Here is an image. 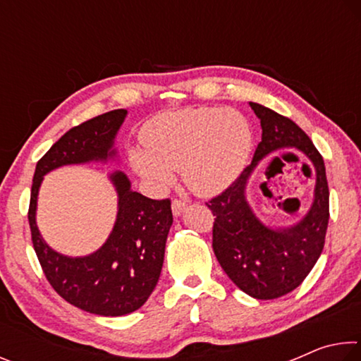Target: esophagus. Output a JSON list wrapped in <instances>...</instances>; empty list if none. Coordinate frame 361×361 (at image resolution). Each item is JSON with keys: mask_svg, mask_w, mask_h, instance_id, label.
Masks as SVG:
<instances>
[{"mask_svg": "<svg viewBox=\"0 0 361 361\" xmlns=\"http://www.w3.org/2000/svg\"><path fill=\"white\" fill-rule=\"evenodd\" d=\"M186 210V204L183 202V200H173L172 202V213H173V216H181L183 215V212Z\"/></svg>", "mask_w": 361, "mask_h": 361, "instance_id": "obj_1", "label": "esophagus"}]
</instances>
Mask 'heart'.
<instances>
[{"label":"heart","instance_id":"1","mask_svg":"<svg viewBox=\"0 0 361 361\" xmlns=\"http://www.w3.org/2000/svg\"><path fill=\"white\" fill-rule=\"evenodd\" d=\"M142 146L129 149L133 172L151 191L173 185L175 170L192 192L210 197L234 183L253 149V129L232 108H185L151 119Z\"/></svg>","mask_w":361,"mask_h":361}]
</instances>
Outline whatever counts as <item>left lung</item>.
Here are the masks:
<instances>
[{
  "mask_svg": "<svg viewBox=\"0 0 361 361\" xmlns=\"http://www.w3.org/2000/svg\"><path fill=\"white\" fill-rule=\"evenodd\" d=\"M250 106L262 129L253 161L207 205L216 216L213 252L223 271L248 296L276 299L298 288L320 258L329 219V191L323 157L301 127L259 103L250 102ZM288 147L304 154L316 170L313 205L299 222L271 226L251 209L246 186L262 158Z\"/></svg>",
  "mask_w": 361,
  "mask_h": 361,
  "instance_id": "obj_1",
  "label": "left lung"
}]
</instances>
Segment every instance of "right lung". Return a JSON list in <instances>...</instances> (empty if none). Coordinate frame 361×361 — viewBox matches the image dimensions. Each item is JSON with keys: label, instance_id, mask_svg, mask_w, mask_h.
<instances>
[{"label": "right lung", "instance_id": "obj_1", "mask_svg": "<svg viewBox=\"0 0 361 361\" xmlns=\"http://www.w3.org/2000/svg\"><path fill=\"white\" fill-rule=\"evenodd\" d=\"M127 109L97 116L73 127L36 164L28 221L35 252L49 283L65 301L89 314L121 317L148 301L161 277L166 242L173 223L170 200H152L132 189L121 170L108 175L118 194V213L105 243L85 256H66L42 239L36 224L41 183L52 170L118 159L114 142Z\"/></svg>", "mask_w": 361, "mask_h": 361}]
</instances>
